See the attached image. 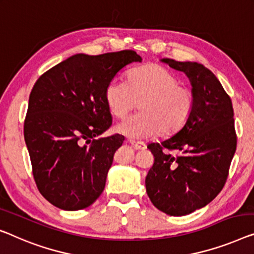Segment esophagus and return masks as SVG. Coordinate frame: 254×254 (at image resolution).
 Segmentation results:
<instances>
[{
	"instance_id": "34e87169",
	"label": "esophagus",
	"mask_w": 254,
	"mask_h": 254,
	"mask_svg": "<svg viewBox=\"0 0 254 254\" xmlns=\"http://www.w3.org/2000/svg\"><path fill=\"white\" fill-rule=\"evenodd\" d=\"M130 145L137 150H143L146 148V145L141 141H132V140H130Z\"/></svg>"
}]
</instances>
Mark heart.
<instances>
[{"instance_id": "b5f03b06", "label": "heart", "mask_w": 254, "mask_h": 254, "mask_svg": "<svg viewBox=\"0 0 254 254\" xmlns=\"http://www.w3.org/2000/svg\"><path fill=\"white\" fill-rule=\"evenodd\" d=\"M105 100L112 115L120 120L139 103V114L120 123L116 131L141 139L179 131L191 114L194 94L165 67L149 64L132 69L127 82L113 78L105 90Z\"/></svg>"}]
</instances>
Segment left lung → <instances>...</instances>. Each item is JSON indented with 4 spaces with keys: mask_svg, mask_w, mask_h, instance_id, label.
Segmentation results:
<instances>
[{
    "mask_svg": "<svg viewBox=\"0 0 254 254\" xmlns=\"http://www.w3.org/2000/svg\"><path fill=\"white\" fill-rule=\"evenodd\" d=\"M161 62L187 75L194 106L177 133L147 146L154 164L146 177V191L155 207L180 217L207 205L225 186L237 143L234 109L217 76L202 64Z\"/></svg>",
    "mask_w": 254,
    "mask_h": 254,
    "instance_id": "1",
    "label": "left lung"
}]
</instances>
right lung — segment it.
I'll return each mask as SVG.
<instances>
[{
	"label": "right lung",
	"mask_w": 254,
	"mask_h": 254,
	"mask_svg": "<svg viewBox=\"0 0 254 254\" xmlns=\"http://www.w3.org/2000/svg\"><path fill=\"white\" fill-rule=\"evenodd\" d=\"M132 50L77 54L40 76L29 96L24 137L33 176L43 197L65 211L90 206L104 191L124 137H96L112 126L107 84L132 63Z\"/></svg>",
	"instance_id": "obj_1"
}]
</instances>
